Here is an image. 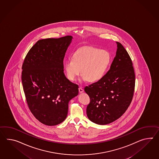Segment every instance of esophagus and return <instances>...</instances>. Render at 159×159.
Wrapping results in <instances>:
<instances>
[{
    "instance_id": "1",
    "label": "esophagus",
    "mask_w": 159,
    "mask_h": 159,
    "mask_svg": "<svg viewBox=\"0 0 159 159\" xmlns=\"http://www.w3.org/2000/svg\"><path fill=\"white\" fill-rule=\"evenodd\" d=\"M79 91L80 93H82L84 92V89H83L81 87H79Z\"/></svg>"
}]
</instances>
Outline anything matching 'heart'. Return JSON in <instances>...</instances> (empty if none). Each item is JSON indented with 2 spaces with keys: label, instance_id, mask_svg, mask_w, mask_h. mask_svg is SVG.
Masks as SVG:
<instances>
[{
  "label": "heart",
  "instance_id": "obj_1",
  "mask_svg": "<svg viewBox=\"0 0 159 159\" xmlns=\"http://www.w3.org/2000/svg\"><path fill=\"white\" fill-rule=\"evenodd\" d=\"M110 61L111 56L107 51L94 47H83L74 53L72 58L66 60L64 70L70 81H75L82 71L84 81L95 83L104 76Z\"/></svg>",
  "mask_w": 159,
  "mask_h": 159
}]
</instances>
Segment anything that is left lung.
Here are the masks:
<instances>
[{"label":"left lung","mask_w":159,"mask_h":159,"mask_svg":"<svg viewBox=\"0 0 159 159\" xmlns=\"http://www.w3.org/2000/svg\"><path fill=\"white\" fill-rule=\"evenodd\" d=\"M116 55L103 78L84 88L90 98L87 116L95 124L105 125L120 118L133 97L135 75L131 58L120 43Z\"/></svg>","instance_id":"8db88e82"}]
</instances>
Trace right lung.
<instances>
[{"label":"right lung","instance_id":"1","mask_svg":"<svg viewBox=\"0 0 159 159\" xmlns=\"http://www.w3.org/2000/svg\"><path fill=\"white\" fill-rule=\"evenodd\" d=\"M73 37L40 39L27 53L22 66V82L33 116L48 126L66 120L68 103L79 93L78 85L66 78L63 60Z\"/></svg>","mask_w":159,"mask_h":159}]
</instances>
